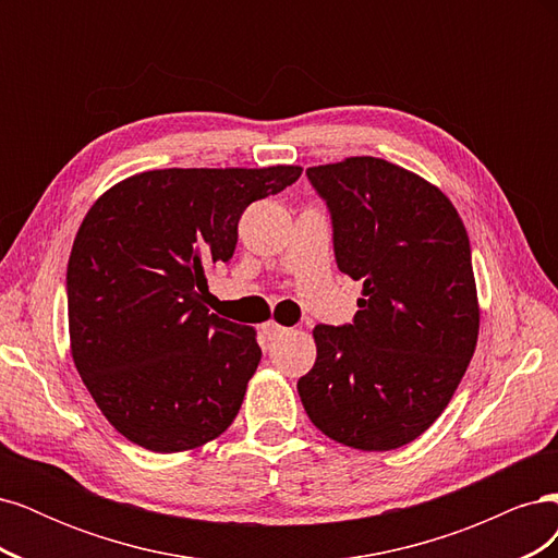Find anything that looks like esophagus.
Returning <instances> with one entry per match:
<instances>
[{
    "label": "esophagus",
    "instance_id": "obj_1",
    "mask_svg": "<svg viewBox=\"0 0 558 558\" xmlns=\"http://www.w3.org/2000/svg\"><path fill=\"white\" fill-rule=\"evenodd\" d=\"M263 332L267 335V340H275V337H281V335L289 332V328L279 326L277 320H269V324H265V326H263Z\"/></svg>",
    "mask_w": 558,
    "mask_h": 558
}]
</instances>
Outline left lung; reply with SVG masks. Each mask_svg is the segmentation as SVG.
<instances>
[{"label": "left lung", "mask_w": 558, "mask_h": 558, "mask_svg": "<svg viewBox=\"0 0 558 558\" xmlns=\"http://www.w3.org/2000/svg\"><path fill=\"white\" fill-rule=\"evenodd\" d=\"M332 214L340 272L363 283L351 326L318 324L298 381L312 424L361 451L426 433L459 388L480 335L470 240L451 199L373 156L307 167Z\"/></svg>", "instance_id": "8db88e82"}]
</instances>
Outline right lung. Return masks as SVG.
<instances>
[{
	"label": "right lung",
	"mask_w": 558,
	"mask_h": 558,
	"mask_svg": "<svg viewBox=\"0 0 558 558\" xmlns=\"http://www.w3.org/2000/svg\"><path fill=\"white\" fill-rule=\"evenodd\" d=\"M300 165L132 174L99 195L66 263L78 375L109 424L148 451H191L238 416L258 332L209 314L207 275L238 246L244 209Z\"/></svg>",
	"instance_id": "right-lung-1"
}]
</instances>
